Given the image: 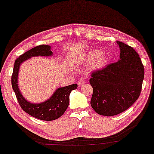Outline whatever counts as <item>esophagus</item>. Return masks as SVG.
Returning a JSON list of instances; mask_svg holds the SVG:
<instances>
[{
	"label": "esophagus",
	"mask_w": 154,
	"mask_h": 154,
	"mask_svg": "<svg viewBox=\"0 0 154 154\" xmlns=\"http://www.w3.org/2000/svg\"><path fill=\"white\" fill-rule=\"evenodd\" d=\"M85 82H85V79L82 78V79H79V80L78 81V85H79V87H82L83 85L85 84Z\"/></svg>",
	"instance_id": "1"
}]
</instances>
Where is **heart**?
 Here are the masks:
<instances>
[{
    "mask_svg": "<svg viewBox=\"0 0 154 154\" xmlns=\"http://www.w3.org/2000/svg\"><path fill=\"white\" fill-rule=\"evenodd\" d=\"M87 61L88 62H94V67L95 68H101L104 66L109 60V57L104 51H101L100 50H92L86 57Z\"/></svg>",
    "mask_w": 154,
    "mask_h": 154,
    "instance_id": "1",
    "label": "heart"
}]
</instances>
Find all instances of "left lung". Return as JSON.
<instances>
[{
    "label": "left lung",
    "instance_id": "obj_1",
    "mask_svg": "<svg viewBox=\"0 0 154 154\" xmlns=\"http://www.w3.org/2000/svg\"><path fill=\"white\" fill-rule=\"evenodd\" d=\"M120 53L117 62L92 72L93 89L90 105L97 113L113 116L128 109L139 97L144 66L138 54L130 46L117 42Z\"/></svg>",
    "mask_w": 154,
    "mask_h": 154
}]
</instances>
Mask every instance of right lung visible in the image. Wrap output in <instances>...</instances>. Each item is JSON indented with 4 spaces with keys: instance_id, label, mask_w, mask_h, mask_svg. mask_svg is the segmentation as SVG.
<instances>
[{
    "instance_id": "add662e5",
    "label": "right lung",
    "mask_w": 154,
    "mask_h": 154,
    "mask_svg": "<svg viewBox=\"0 0 154 154\" xmlns=\"http://www.w3.org/2000/svg\"><path fill=\"white\" fill-rule=\"evenodd\" d=\"M52 54L51 47L49 45L44 44L32 48L16 59L11 76L13 90L23 110L37 119L49 121L56 120L64 113L69 105L70 92L77 89V85L73 84L57 89L49 100L43 103L34 104L27 101L20 92L18 85V75L20 65L24 61L31 57H49L51 56Z\"/></svg>"
}]
</instances>
